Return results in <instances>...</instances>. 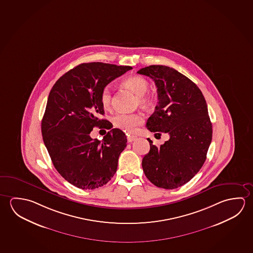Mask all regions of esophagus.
Returning a JSON list of instances; mask_svg holds the SVG:
<instances>
[{"instance_id":"34e87169","label":"esophagus","mask_w":253,"mask_h":253,"mask_svg":"<svg viewBox=\"0 0 253 253\" xmlns=\"http://www.w3.org/2000/svg\"><path fill=\"white\" fill-rule=\"evenodd\" d=\"M137 139V136H134V135H128V137H127V140L128 142H133V141H135Z\"/></svg>"}]
</instances>
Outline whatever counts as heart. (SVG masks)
I'll list each match as a JSON object with an SVG mask.
<instances>
[{"label": "heart", "instance_id": "heart-1", "mask_svg": "<svg viewBox=\"0 0 253 253\" xmlns=\"http://www.w3.org/2000/svg\"><path fill=\"white\" fill-rule=\"evenodd\" d=\"M124 84L138 95V100L141 105L146 106L152 102L153 97L146 93L149 89V82L145 78L141 76H132L125 79ZM100 100L104 108L107 109L110 108L112 95L109 87L105 86L102 88L100 91ZM143 116L138 113H117L112 118L113 125L115 127L128 133L134 132L137 126L143 124Z\"/></svg>", "mask_w": 253, "mask_h": 253}]
</instances>
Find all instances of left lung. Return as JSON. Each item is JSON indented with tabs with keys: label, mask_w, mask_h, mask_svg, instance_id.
Listing matches in <instances>:
<instances>
[{
	"label": "left lung",
	"mask_w": 253,
	"mask_h": 253,
	"mask_svg": "<svg viewBox=\"0 0 253 253\" xmlns=\"http://www.w3.org/2000/svg\"><path fill=\"white\" fill-rule=\"evenodd\" d=\"M137 73L151 78L157 87V106L146 128L169 135L160 147L147 138L150 151L142 161L144 173L159 188L182 186L202 168L211 144L207 101L197 84L173 68L151 65Z\"/></svg>",
	"instance_id": "obj_1"
}]
</instances>
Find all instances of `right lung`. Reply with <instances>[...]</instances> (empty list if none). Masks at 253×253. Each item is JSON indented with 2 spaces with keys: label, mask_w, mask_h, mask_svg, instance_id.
Instances as JSON below:
<instances>
[{
  "label": "right lung",
  "mask_w": 253,
  "mask_h": 253,
  "mask_svg": "<svg viewBox=\"0 0 253 253\" xmlns=\"http://www.w3.org/2000/svg\"><path fill=\"white\" fill-rule=\"evenodd\" d=\"M103 62L79 64L55 82L47 99L42 133L55 169L82 190H93L109 182L117 169L118 158L127 137L112 128L102 141L90 137L92 128H112L100 119L102 88L131 70Z\"/></svg>",
  "instance_id": "add662e5"
}]
</instances>
